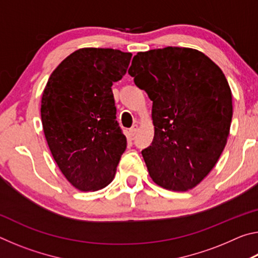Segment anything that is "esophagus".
Here are the masks:
<instances>
[{
	"label": "esophagus",
	"mask_w": 258,
	"mask_h": 258,
	"mask_svg": "<svg viewBox=\"0 0 258 258\" xmlns=\"http://www.w3.org/2000/svg\"><path fill=\"white\" fill-rule=\"evenodd\" d=\"M137 132H138V125H133L132 127H131L130 131H128L130 137H134V135L137 134Z\"/></svg>",
	"instance_id": "34e87169"
}]
</instances>
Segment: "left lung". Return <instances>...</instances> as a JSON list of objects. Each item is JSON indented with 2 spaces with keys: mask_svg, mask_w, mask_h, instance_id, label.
I'll return each mask as SVG.
<instances>
[{
  "mask_svg": "<svg viewBox=\"0 0 258 258\" xmlns=\"http://www.w3.org/2000/svg\"><path fill=\"white\" fill-rule=\"evenodd\" d=\"M128 74L152 101L155 137L142 150L150 177L168 190L192 189L228 141L232 94L223 72L203 52L167 46L139 52Z\"/></svg>",
  "mask_w": 258,
  "mask_h": 258,
  "instance_id": "obj_1",
  "label": "left lung"
}]
</instances>
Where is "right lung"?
<instances>
[{"mask_svg":"<svg viewBox=\"0 0 258 258\" xmlns=\"http://www.w3.org/2000/svg\"><path fill=\"white\" fill-rule=\"evenodd\" d=\"M131 58L119 50L80 49L54 69L43 92L47 145L60 171L81 191L107 186L127 146L111 86L125 75Z\"/></svg>","mask_w":258,"mask_h":258,"instance_id":"right-lung-1","label":"right lung"}]
</instances>
